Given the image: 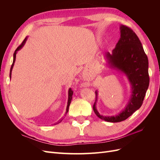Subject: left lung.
<instances>
[{
    "mask_svg": "<svg viewBox=\"0 0 160 160\" xmlns=\"http://www.w3.org/2000/svg\"><path fill=\"white\" fill-rule=\"evenodd\" d=\"M121 37L115 49L105 57L111 68L120 71L127 76L132 86V95L126 108L117 115L103 116L96 108L98 91H95L93 111L101 119L108 122H120L128 119L141 108L149 83L148 59L138 37L132 28L120 26Z\"/></svg>",
    "mask_w": 160,
    "mask_h": 160,
    "instance_id": "8db88e82",
    "label": "left lung"
}]
</instances>
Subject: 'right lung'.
Segmentation results:
<instances>
[{"mask_svg": "<svg viewBox=\"0 0 160 160\" xmlns=\"http://www.w3.org/2000/svg\"><path fill=\"white\" fill-rule=\"evenodd\" d=\"M27 37H26L25 39H24V41H22V42L21 43V45H19L18 47H17V49L15 50V51H14V54H13V62H12V65H11V70H10V78H11V72H12V68H13V66H14V62H15V59H16V54H17V51H19L20 50L21 48L24 46V45L25 44V42H26V41H27ZM68 102H67V109H66V112H65V116L67 115V112H68V111H69V105H70V103H71V99H72V94H73V91H72V89L70 88L69 89V92H68ZM62 119L63 118H61L59 122H57L56 123H55V125H56V124H58L59 123H60L61 121L62 120Z\"/></svg>", "mask_w": 160, "mask_h": 160, "instance_id": "right-lung-1", "label": "right lung"}]
</instances>
